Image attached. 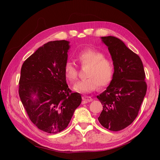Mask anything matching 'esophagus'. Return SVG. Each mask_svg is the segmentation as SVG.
I'll list each match as a JSON object with an SVG mask.
<instances>
[{
    "label": "esophagus",
    "instance_id": "1",
    "mask_svg": "<svg viewBox=\"0 0 160 160\" xmlns=\"http://www.w3.org/2000/svg\"><path fill=\"white\" fill-rule=\"evenodd\" d=\"M82 98H83V101H84V102H85V103L90 102V101H91L92 100H93V99H92L91 97H88V96H83Z\"/></svg>",
    "mask_w": 160,
    "mask_h": 160
}]
</instances>
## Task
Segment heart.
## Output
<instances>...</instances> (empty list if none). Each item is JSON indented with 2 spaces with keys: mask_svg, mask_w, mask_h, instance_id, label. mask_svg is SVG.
Wrapping results in <instances>:
<instances>
[{
  "mask_svg": "<svg viewBox=\"0 0 160 160\" xmlns=\"http://www.w3.org/2000/svg\"><path fill=\"white\" fill-rule=\"evenodd\" d=\"M81 67L88 66L86 71L88 78L79 81L74 85L73 89L81 93H88L99 88L108 85L112 80L114 65L112 61L105 57V54L97 49H86L81 51L76 57ZM64 73L71 82L77 79L78 69L71 61L64 65Z\"/></svg>",
  "mask_w": 160,
  "mask_h": 160,
  "instance_id": "obj_1",
  "label": "heart"
}]
</instances>
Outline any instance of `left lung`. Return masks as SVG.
Returning <instances> with one entry per match:
<instances>
[{"label":"left lung","instance_id":"left-lung-1","mask_svg":"<svg viewBox=\"0 0 160 160\" xmlns=\"http://www.w3.org/2000/svg\"><path fill=\"white\" fill-rule=\"evenodd\" d=\"M101 39L108 47L114 72L107 89L97 96L103 105L98 120L105 128L118 132L137 118L146 94V74L140 57L122 41L112 36Z\"/></svg>","mask_w":160,"mask_h":160}]
</instances>
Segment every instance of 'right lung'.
<instances>
[{
	"label": "right lung",
	"instance_id": "right-lung-1",
	"mask_svg": "<svg viewBox=\"0 0 160 160\" xmlns=\"http://www.w3.org/2000/svg\"><path fill=\"white\" fill-rule=\"evenodd\" d=\"M69 44L65 40L48 42L21 67L18 88L21 102L32 123L48 133L64 130L81 103V95L72 93L64 73Z\"/></svg>",
	"mask_w": 160,
	"mask_h": 160
}]
</instances>
